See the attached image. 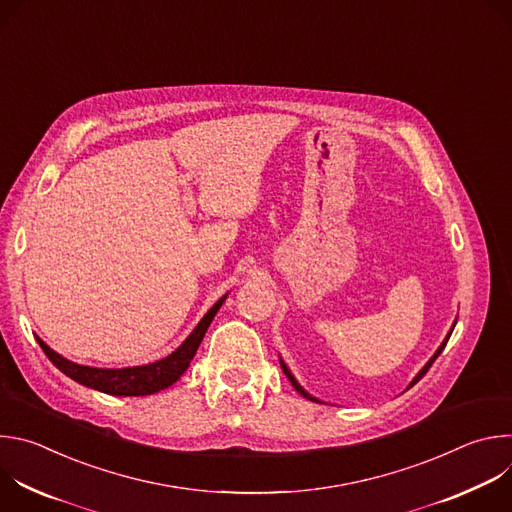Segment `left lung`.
Here are the masks:
<instances>
[{
    "label": "left lung",
    "instance_id": "left-lung-1",
    "mask_svg": "<svg viewBox=\"0 0 512 512\" xmlns=\"http://www.w3.org/2000/svg\"><path fill=\"white\" fill-rule=\"evenodd\" d=\"M456 322H458V320H454V324H452V328H450V332H448V336H446V338H444V342H442V344H440V348H437V350H435V352H433V356H431V358H429V360H427V362H425V367H423V369H421V371H419V373H417V375H415V377H413V381H411V383H409V387H407V389H411V387H413V385H415V383H417V381H419V379H421V377H423V375H425V373H427V371H429V367H431V364H433V360H435V358H437V356H440V354H442V350H444V348H446V344H448V340H450V336H452V332H454V326H456ZM279 364H281V369H283V373H285V377H287V379H289V381H291V385H294V389H296V391H298V393H300V395H302V397H306V399H310V401H316V403H322V401H320V399H316V397H312V395H310V393H308V391H306V389H304V387H302V385H300V383H298V381H296V377H294V375H291V371H289V369H287V364H285V362H283V360H281V358H279Z\"/></svg>",
    "mask_w": 512,
    "mask_h": 512
}]
</instances>
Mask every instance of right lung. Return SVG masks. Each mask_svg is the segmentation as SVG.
<instances>
[{
	"instance_id": "right-lung-1",
	"label": "right lung",
	"mask_w": 512,
	"mask_h": 512,
	"mask_svg": "<svg viewBox=\"0 0 512 512\" xmlns=\"http://www.w3.org/2000/svg\"><path fill=\"white\" fill-rule=\"evenodd\" d=\"M227 296L229 294H225L204 314V318L196 324V328L190 332V336L172 354H168L162 360L150 362V364H141V367H127V369L85 367V364H77V362L60 356L58 352H54L42 338L36 336V340L54 367L60 373H64L66 377H70L72 381H77L85 387H91V389L107 393V395H117V397L154 395V393L174 385L186 373V369L190 367V360L194 358L210 322L214 320L216 312L221 310Z\"/></svg>"
}]
</instances>
